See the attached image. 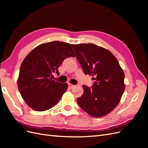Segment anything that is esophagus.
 <instances>
[{
  "mask_svg": "<svg viewBox=\"0 0 148 148\" xmlns=\"http://www.w3.org/2000/svg\"><path fill=\"white\" fill-rule=\"evenodd\" d=\"M74 87H75V85L71 84H70V83L69 84V88L71 89V88H74Z\"/></svg>",
  "mask_w": 148,
  "mask_h": 148,
  "instance_id": "esophagus-1",
  "label": "esophagus"
}]
</instances>
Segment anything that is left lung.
<instances>
[{
  "instance_id": "obj_1",
  "label": "left lung",
  "mask_w": 148,
  "mask_h": 148,
  "mask_svg": "<svg viewBox=\"0 0 148 148\" xmlns=\"http://www.w3.org/2000/svg\"><path fill=\"white\" fill-rule=\"evenodd\" d=\"M72 46L84 74L94 76L96 80L91 88L83 85L78 104L92 117H103L120 101L125 88L123 71L116 57L105 48L91 43Z\"/></svg>"
}]
</instances>
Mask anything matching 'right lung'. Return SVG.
Returning a JSON list of instances; mask_svg holds the SVG:
<instances>
[{"instance_id":"1","label":"right lung","mask_w":148,"mask_h":148,"mask_svg":"<svg viewBox=\"0 0 148 148\" xmlns=\"http://www.w3.org/2000/svg\"><path fill=\"white\" fill-rule=\"evenodd\" d=\"M75 56L70 44L57 41L39 45L25 57L17 83L21 97L31 109L45 111L59 102L68 84L52 79V73L59 75L58 68L63 61Z\"/></svg>"}]
</instances>
